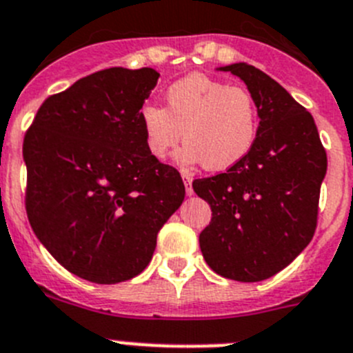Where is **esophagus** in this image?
<instances>
[{
    "label": "esophagus",
    "instance_id": "esophagus-1",
    "mask_svg": "<svg viewBox=\"0 0 353 353\" xmlns=\"http://www.w3.org/2000/svg\"><path fill=\"white\" fill-rule=\"evenodd\" d=\"M182 179H183V182H185V192H187V196H192V194H194V189H192V176H190L189 173H182Z\"/></svg>",
    "mask_w": 353,
    "mask_h": 353
}]
</instances>
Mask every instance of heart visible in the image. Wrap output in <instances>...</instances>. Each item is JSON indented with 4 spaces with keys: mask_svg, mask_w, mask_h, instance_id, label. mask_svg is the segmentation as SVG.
Listing matches in <instances>:
<instances>
[{
    "mask_svg": "<svg viewBox=\"0 0 353 353\" xmlns=\"http://www.w3.org/2000/svg\"><path fill=\"white\" fill-rule=\"evenodd\" d=\"M166 109L152 103L140 109L145 147L156 159L176 147L182 132L187 143L179 152L180 163H203L210 171L230 170L256 143L260 112L244 86L194 72L166 90Z\"/></svg>",
    "mask_w": 353,
    "mask_h": 353,
    "instance_id": "obj_1",
    "label": "heart"
}]
</instances>
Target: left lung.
Segmentation results:
<instances>
[{
    "label": "left lung",
    "mask_w": 353,
    "mask_h": 353,
    "mask_svg": "<svg viewBox=\"0 0 353 353\" xmlns=\"http://www.w3.org/2000/svg\"><path fill=\"white\" fill-rule=\"evenodd\" d=\"M218 70L243 79L260 130L239 164L194 180V192L211 206L199 246L218 275L258 283L288 267L314 237L327 157L312 114L279 83L244 62Z\"/></svg>",
    "instance_id": "8db88e82"
}]
</instances>
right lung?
<instances>
[{"mask_svg":"<svg viewBox=\"0 0 353 353\" xmlns=\"http://www.w3.org/2000/svg\"><path fill=\"white\" fill-rule=\"evenodd\" d=\"M150 67H110L48 97L23 139L26 210L36 237L70 274L133 279L185 197L182 176L149 154L140 109Z\"/></svg>","mask_w":353,"mask_h":353,"instance_id":"right-lung-1","label":"right lung"}]
</instances>
